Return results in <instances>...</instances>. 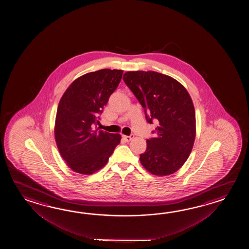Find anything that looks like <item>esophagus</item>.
Here are the masks:
<instances>
[{"label":"esophagus","mask_w":249,"mask_h":249,"mask_svg":"<svg viewBox=\"0 0 249 249\" xmlns=\"http://www.w3.org/2000/svg\"><path fill=\"white\" fill-rule=\"evenodd\" d=\"M132 138H133V135H130V136H127V135H123V139L126 142H131V140H132Z\"/></svg>","instance_id":"obj_1"}]
</instances>
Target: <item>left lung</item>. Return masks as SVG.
I'll return each instance as SVG.
<instances>
[{"label": "left lung", "mask_w": 249, "mask_h": 249, "mask_svg": "<svg viewBox=\"0 0 249 249\" xmlns=\"http://www.w3.org/2000/svg\"><path fill=\"white\" fill-rule=\"evenodd\" d=\"M123 79L142 104L146 119L159 122L156 137L140 155L143 167L158 176L172 175L185 163L196 137V114L185 87L155 71H128Z\"/></svg>", "instance_id": "1"}]
</instances>
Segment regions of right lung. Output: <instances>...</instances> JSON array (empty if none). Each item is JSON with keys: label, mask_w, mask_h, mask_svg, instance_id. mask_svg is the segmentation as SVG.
Returning a JSON list of instances; mask_svg holds the SVG:
<instances>
[{"label": "right lung", "mask_w": 249, "mask_h": 249, "mask_svg": "<svg viewBox=\"0 0 249 249\" xmlns=\"http://www.w3.org/2000/svg\"><path fill=\"white\" fill-rule=\"evenodd\" d=\"M123 70L101 69L74 80L58 103L55 141L69 168L81 175H92L106 165L121 135L104 132L94 124L117 89Z\"/></svg>", "instance_id": "right-lung-1"}]
</instances>
